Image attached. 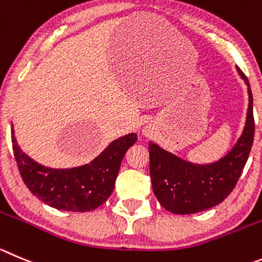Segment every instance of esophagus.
<instances>
[{
    "mask_svg": "<svg viewBox=\"0 0 262 262\" xmlns=\"http://www.w3.org/2000/svg\"><path fill=\"white\" fill-rule=\"evenodd\" d=\"M142 134L145 137H151L152 136V129H151V126H145V128H143V130H142Z\"/></svg>",
    "mask_w": 262,
    "mask_h": 262,
    "instance_id": "obj_1",
    "label": "esophagus"
}]
</instances>
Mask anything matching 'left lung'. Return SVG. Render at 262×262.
<instances>
[{"mask_svg": "<svg viewBox=\"0 0 262 262\" xmlns=\"http://www.w3.org/2000/svg\"><path fill=\"white\" fill-rule=\"evenodd\" d=\"M239 76L248 90V110L243 132L235 145L219 160L208 164L191 163L156 143H148L150 176L159 203L174 214H191L224 202L233 191L248 160L255 136L253 98L248 79L241 68Z\"/></svg>", "mask_w": 262, "mask_h": 262, "instance_id": "1", "label": "left lung"}]
</instances>
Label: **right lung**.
I'll return each mask as SVG.
<instances>
[{
  "instance_id": "obj_1",
  "label": "right lung",
  "mask_w": 262,
  "mask_h": 262,
  "mask_svg": "<svg viewBox=\"0 0 262 262\" xmlns=\"http://www.w3.org/2000/svg\"><path fill=\"white\" fill-rule=\"evenodd\" d=\"M11 142L19 172L32 194L53 208L88 212L103 204L112 194L121 161L137 142V134L115 139L89 164L73 168H50L33 160L16 142L13 125Z\"/></svg>"
}]
</instances>
